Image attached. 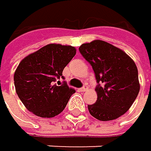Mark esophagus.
Instances as JSON below:
<instances>
[{
  "instance_id": "34e87169",
  "label": "esophagus",
  "mask_w": 151,
  "mask_h": 151,
  "mask_svg": "<svg viewBox=\"0 0 151 151\" xmlns=\"http://www.w3.org/2000/svg\"><path fill=\"white\" fill-rule=\"evenodd\" d=\"M89 90V88H88V86H84V87H82V88H81L79 91H81V92H85V91H87Z\"/></svg>"
}]
</instances>
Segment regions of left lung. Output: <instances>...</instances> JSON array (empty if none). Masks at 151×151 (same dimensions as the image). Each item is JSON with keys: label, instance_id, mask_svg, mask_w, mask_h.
<instances>
[{"label": "left lung", "instance_id": "obj_1", "mask_svg": "<svg viewBox=\"0 0 151 151\" xmlns=\"http://www.w3.org/2000/svg\"><path fill=\"white\" fill-rule=\"evenodd\" d=\"M80 52L90 62L97 82V101L88 105L99 120H113L126 113L139 91L138 69L125 51L104 40L83 43Z\"/></svg>", "mask_w": 151, "mask_h": 151}]
</instances>
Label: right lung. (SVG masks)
<instances>
[{"mask_svg": "<svg viewBox=\"0 0 151 151\" xmlns=\"http://www.w3.org/2000/svg\"><path fill=\"white\" fill-rule=\"evenodd\" d=\"M76 54L70 45L50 43L26 56L14 72L16 93L28 111L42 118H52L65 109L75 90L64 82L62 71Z\"/></svg>", "mask_w": 151, "mask_h": 151, "instance_id": "1", "label": "right lung"}]
</instances>
